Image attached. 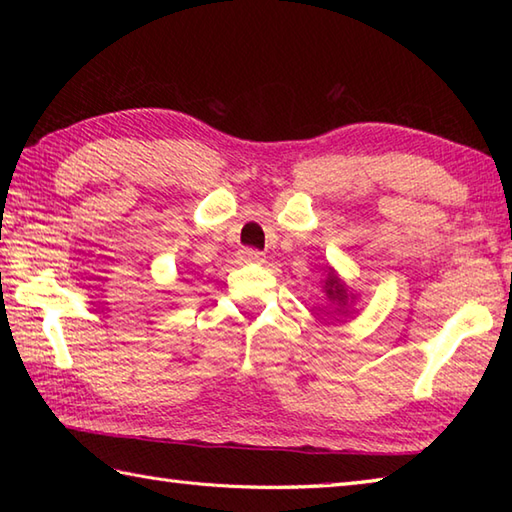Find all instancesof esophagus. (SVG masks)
<instances>
[{
	"label": "esophagus",
	"instance_id": "esophagus-1",
	"mask_svg": "<svg viewBox=\"0 0 512 512\" xmlns=\"http://www.w3.org/2000/svg\"><path fill=\"white\" fill-rule=\"evenodd\" d=\"M264 259H266V255L259 253V250H253V248L239 250V262H244V264H262Z\"/></svg>",
	"mask_w": 512,
	"mask_h": 512
}]
</instances>
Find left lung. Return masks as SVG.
Returning a JSON list of instances; mask_svg holds the SVG:
<instances>
[{
	"label": "left lung",
	"mask_w": 512,
	"mask_h": 512,
	"mask_svg": "<svg viewBox=\"0 0 512 512\" xmlns=\"http://www.w3.org/2000/svg\"><path fill=\"white\" fill-rule=\"evenodd\" d=\"M323 292L330 303H334V314L339 317H350L354 303L358 301L356 292L345 284L341 275L336 273L332 266H325V277H323Z\"/></svg>",
	"instance_id": "left-lung-1"
}]
</instances>
